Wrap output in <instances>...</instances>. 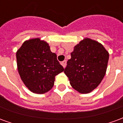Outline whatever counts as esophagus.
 Wrapping results in <instances>:
<instances>
[{
    "instance_id": "1",
    "label": "esophagus",
    "mask_w": 123,
    "mask_h": 123,
    "mask_svg": "<svg viewBox=\"0 0 123 123\" xmlns=\"http://www.w3.org/2000/svg\"><path fill=\"white\" fill-rule=\"evenodd\" d=\"M66 63H67V61H66V60H64V61H63V62H62V63H61V64H62V66H63L64 68H66Z\"/></svg>"
}]
</instances>
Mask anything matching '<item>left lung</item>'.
<instances>
[{
    "mask_svg": "<svg viewBox=\"0 0 123 123\" xmlns=\"http://www.w3.org/2000/svg\"><path fill=\"white\" fill-rule=\"evenodd\" d=\"M109 54L101 43L85 38L74 47L64 73L71 87L80 93H89L105 76Z\"/></svg>",
    "mask_w": 123,
    "mask_h": 123,
    "instance_id": "left-lung-1",
    "label": "left lung"
}]
</instances>
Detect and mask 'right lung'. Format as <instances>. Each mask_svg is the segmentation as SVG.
<instances>
[{
	"label": "right lung",
	"instance_id": "1",
	"mask_svg": "<svg viewBox=\"0 0 123 123\" xmlns=\"http://www.w3.org/2000/svg\"><path fill=\"white\" fill-rule=\"evenodd\" d=\"M16 60L22 81L34 93L49 91L54 85L55 75L64 71L49 44L40 38L25 41L16 52Z\"/></svg>",
	"mask_w": 123,
	"mask_h": 123
}]
</instances>
